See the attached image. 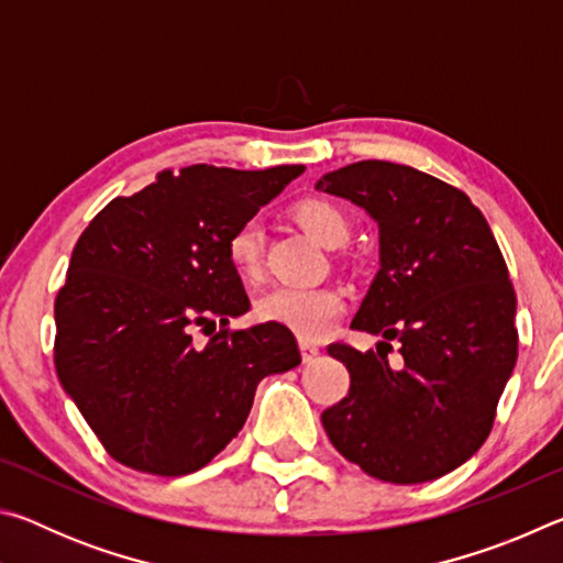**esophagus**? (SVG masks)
I'll return each instance as SVG.
<instances>
[{"mask_svg": "<svg viewBox=\"0 0 563 563\" xmlns=\"http://www.w3.org/2000/svg\"><path fill=\"white\" fill-rule=\"evenodd\" d=\"M300 355H302V362H312V360H318V355H320L318 342L300 338Z\"/></svg>", "mask_w": 563, "mask_h": 563, "instance_id": "34e87169", "label": "esophagus"}]
</instances>
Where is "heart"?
I'll return each instance as SVG.
<instances>
[{
	"mask_svg": "<svg viewBox=\"0 0 563 563\" xmlns=\"http://www.w3.org/2000/svg\"><path fill=\"white\" fill-rule=\"evenodd\" d=\"M292 221L305 233L316 238L320 245L340 247L350 241V218L338 203L328 198H302L292 206ZM228 261L245 280L261 275L263 265V231L255 221L235 225L225 241ZM345 310V298L338 288H273L255 302V318L261 322H275L300 338L316 340L335 322Z\"/></svg>",
	"mask_w": 563,
	"mask_h": 563,
	"instance_id": "heart-1",
	"label": "heart"
}]
</instances>
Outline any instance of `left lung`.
Wrapping results in <instances>:
<instances>
[{
    "label": "left lung",
    "mask_w": 563,
    "mask_h": 563,
    "mask_svg": "<svg viewBox=\"0 0 563 563\" xmlns=\"http://www.w3.org/2000/svg\"><path fill=\"white\" fill-rule=\"evenodd\" d=\"M379 228V271L352 328L383 338L360 352L332 342L350 389L322 412L335 450L375 479L450 474L492 432L517 362V295L507 263L464 190L412 166L357 161L318 180ZM404 362L393 368L388 342Z\"/></svg>",
    "instance_id": "8db88e82"
}]
</instances>
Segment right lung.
I'll return each instance as SVG.
<instances>
[{
	"label": "right lung",
	"instance_id": "right-lung-1",
	"mask_svg": "<svg viewBox=\"0 0 563 563\" xmlns=\"http://www.w3.org/2000/svg\"><path fill=\"white\" fill-rule=\"evenodd\" d=\"M302 170L166 168L84 228L54 300V365L119 464L201 470L241 432L261 379L300 365L288 328H228L251 302L225 241Z\"/></svg>",
	"mask_w": 563,
	"mask_h": 563
}]
</instances>
